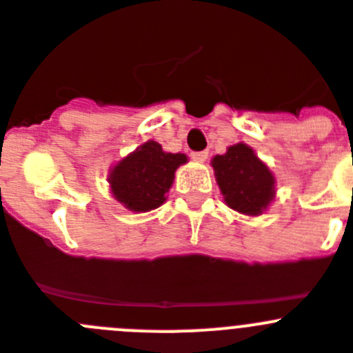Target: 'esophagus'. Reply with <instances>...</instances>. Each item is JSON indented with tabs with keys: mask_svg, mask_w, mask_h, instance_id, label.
<instances>
[{
	"mask_svg": "<svg viewBox=\"0 0 353 353\" xmlns=\"http://www.w3.org/2000/svg\"><path fill=\"white\" fill-rule=\"evenodd\" d=\"M190 157H192L194 161H198V163H205V161L208 159V152H206V150L192 152V154H190Z\"/></svg>",
	"mask_w": 353,
	"mask_h": 353,
	"instance_id": "obj_1",
	"label": "esophagus"
}]
</instances>
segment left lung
Instances as JSON below:
<instances>
[{
	"mask_svg": "<svg viewBox=\"0 0 353 353\" xmlns=\"http://www.w3.org/2000/svg\"><path fill=\"white\" fill-rule=\"evenodd\" d=\"M215 179L231 208L259 215L274 196V176L248 145L238 143L212 161Z\"/></svg>",
	"mask_w": 353,
	"mask_h": 353,
	"instance_id": "1",
	"label": "left lung"
}]
</instances>
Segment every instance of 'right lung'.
I'll list each match as a JSON object with an SVG mask.
<instances>
[{
    "mask_svg": "<svg viewBox=\"0 0 353 353\" xmlns=\"http://www.w3.org/2000/svg\"><path fill=\"white\" fill-rule=\"evenodd\" d=\"M187 155L168 154L157 141H147L122 159L110 173V187L117 201L131 212H148L166 201L174 171Z\"/></svg>",
    "mask_w": 353,
    "mask_h": 353,
    "instance_id": "obj_1",
    "label": "right lung"
}]
</instances>
